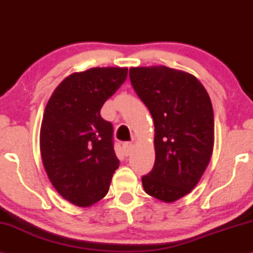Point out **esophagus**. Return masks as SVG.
Here are the masks:
<instances>
[{"instance_id":"34e87169","label":"esophagus","mask_w":253,"mask_h":253,"mask_svg":"<svg viewBox=\"0 0 253 253\" xmlns=\"http://www.w3.org/2000/svg\"><path fill=\"white\" fill-rule=\"evenodd\" d=\"M123 151H124V154H125L126 156H129L131 151H132V144H130V143L124 144L123 145Z\"/></svg>"}]
</instances>
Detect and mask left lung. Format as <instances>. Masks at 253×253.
<instances>
[{"label": "left lung", "mask_w": 253, "mask_h": 253, "mask_svg": "<svg viewBox=\"0 0 253 253\" xmlns=\"http://www.w3.org/2000/svg\"><path fill=\"white\" fill-rule=\"evenodd\" d=\"M129 78L155 126V164L143 176V187L153 198L173 203L193 190L211 160V99L196 77L173 68L131 67Z\"/></svg>", "instance_id": "left-lung-1"}]
</instances>
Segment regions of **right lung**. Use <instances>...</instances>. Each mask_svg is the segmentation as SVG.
<instances>
[{
  "mask_svg": "<svg viewBox=\"0 0 253 253\" xmlns=\"http://www.w3.org/2000/svg\"><path fill=\"white\" fill-rule=\"evenodd\" d=\"M127 68H91L61 81L45 106L40 152L46 175L63 199L91 207L108 193L119 161L105 101L127 78Z\"/></svg>",
  "mask_w": 253,
  "mask_h": 253,
  "instance_id": "1",
  "label": "right lung"
}]
</instances>
